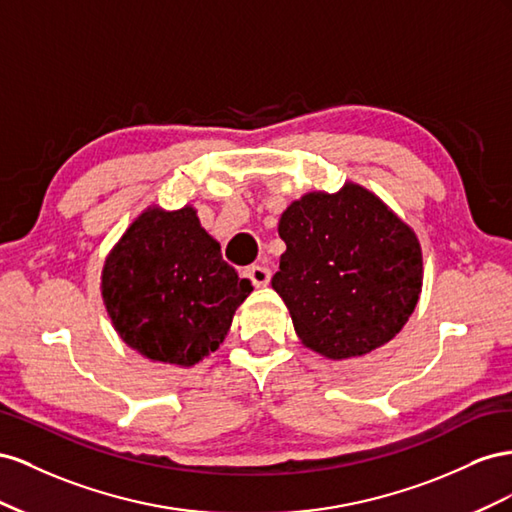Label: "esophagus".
I'll use <instances>...</instances> for the list:
<instances>
[{"instance_id": "34e87169", "label": "esophagus", "mask_w": 512, "mask_h": 512, "mask_svg": "<svg viewBox=\"0 0 512 512\" xmlns=\"http://www.w3.org/2000/svg\"><path fill=\"white\" fill-rule=\"evenodd\" d=\"M244 274L248 276V279H251V283L255 287H266L270 283V276H272V272L266 266H259V264L257 266H248Z\"/></svg>"}]
</instances>
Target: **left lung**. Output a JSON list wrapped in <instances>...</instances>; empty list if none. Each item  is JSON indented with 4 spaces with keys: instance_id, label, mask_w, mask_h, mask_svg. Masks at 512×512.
I'll return each instance as SVG.
<instances>
[{
    "instance_id": "1",
    "label": "left lung",
    "mask_w": 512,
    "mask_h": 512,
    "mask_svg": "<svg viewBox=\"0 0 512 512\" xmlns=\"http://www.w3.org/2000/svg\"><path fill=\"white\" fill-rule=\"evenodd\" d=\"M287 244L272 287L302 345L356 358L397 337L422 289L416 233L367 188L306 193L281 214Z\"/></svg>"
}]
</instances>
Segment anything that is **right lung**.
<instances>
[{"mask_svg": "<svg viewBox=\"0 0 512 512\" xmlns=\"http://www.w3.org/2000/svg\"><path fill=\"white\" fill-rule=\"evenodd\" d=\"M102 300L122 341L154 362L193 367L216 352L253 291L197 210L141 212L102 268Z\"/></svg>", "mask_w": 512, "mask_h": 512, "instance_id": "obj_1", "label": "right lung"}]
</instances>
